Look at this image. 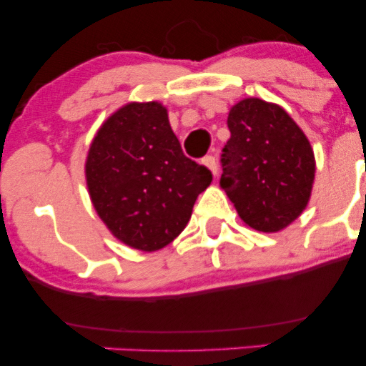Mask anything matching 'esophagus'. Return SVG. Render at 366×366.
I'll list each match as a JSON object with an SVG mask.
<instances>
[{
    "label": "esophagus",
    "instance_id": "1",
    "mask_svg": "<svg viewBox=\"0 0 366 366\" xmlns=\"http://www.w3.org/2000/svg\"><path fill=\"white\" fill-rule=\"evenodd\" d=\"M203 163H204V165L208 167L209 170H212V174H213V175H217V174H218V165H217V158H215V154H207V157L203 158Z\"/></svg>",
    "mask_w": 366,
    "mask_h": 366
}]
</instances>
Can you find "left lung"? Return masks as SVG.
Listing matches in <instances>:
<instances>
[{
    "label": "left lung",
    "mask_w": 366,
    "mask_h": 366,
    "mask_svg": "<svg viewBox=\"0 0 366 366\" xmlns=\"http://www.w3.org/2000/svg\"><path fill=\"white\" fill-rule=\"evenodd\" d=\"M220 184L239 217L259 232H277L301 215L315 179L303 130L277 104L242 99L229 113Z\"/></svg>",
    "instance_id": "left-lung-1"
}]
</instances>
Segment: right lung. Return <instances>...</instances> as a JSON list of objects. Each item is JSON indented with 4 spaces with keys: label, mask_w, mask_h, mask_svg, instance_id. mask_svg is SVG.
Masks as SVG:
<instances>
[{
    "label": "right lung",
    "mask_w": 366,
    "mask_h": 366,
    "mask_svg": "<svg viewBox=\"0 0 366 366\" xmlns=\"http://www.w3.org/2000/svg\"><path fill=\"white\" fill-rule=\"evenodd\" d=\"M86 177L96 212L125 244L157 251L187 225L197 196L212 182L184 154L159 103H130L92 141Z\"/></svg>",
    "instance_id": "right-lung-1"
}]
</instances>
